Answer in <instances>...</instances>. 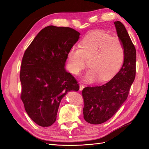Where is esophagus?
<instances>
[{
	"label": "esophagus",
	"instance_id": "1",
	"mask_svg": "<svg viewBox=\"0 0 149 149\" xmlns=\"http://www.w3.org/2000/svg\"><path fill=\"white\" fill-rule=\"evenodd\" d=\"M83 88H84V85L80 84V85H79V91H82V90H83Z\"/></svg>",
	"mask_w": 149,
	"mask_h": 149
}]
</instances>
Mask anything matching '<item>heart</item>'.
<instances>
[{
  "mask_svg": "<svg viewBox=\"0 0 149 149\" xmlns=\"http://www.w3.org/2000/svg\"><path fill=\"white\" fill-rule=\"evenodd\" d=\"M79 46L81 49L75 46L70 49L68 66L72 74L79 75L85 67L84 59H88L90 68L83 77L87 83L97 77L100 81L109 79L120 69L124 58L121 41L103 31L88 34L81 40Z\"/></svg>",
  "mask_w": 149,
  "mask_h": 149,
  "instance_id": "b5f03b06",
  "label": "heart"
}]
</instances>
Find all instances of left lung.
Returning <instances> with one entry per match:
<instances>
[{
  "mask_svg": "<svg viewBox=\"0 0 149 149\" xmlns=\"http://www.w3.org/2000/svg\"><path fill=\"white\" fill-rule=\"evenodd\" d=\"M114 24L124 49L123 63L119 72L106 83L84 88L82 91L84 118L91 124H100L115 115L127 99L135 78L136 49L122 22Z\"/></svg>",
  "mask_w": 149,
  "mask_h": 149,
  "instance_id": "obj_1",
  "label": "left lung"
}]
</instances>
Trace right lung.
<instances>
[{
    "mask_svg": "<svg viewBox=\"0 0 149 149\" xmlns=\"http://www.w3.org/2000/svg\"><path fill=\"white\" fill-rule=\"evenodd\" d=\"M79 35L70 27L47 26L25 51L20 74L21 99L27 115L42 127L52 125L63 98L79 89L65 69L68 52Z\"/></svg>",
    "mask_w": 149,
    "mask_h": 149,
    "instance_id": "obj_1",
    "label": "right lung"
}]
</instances>
